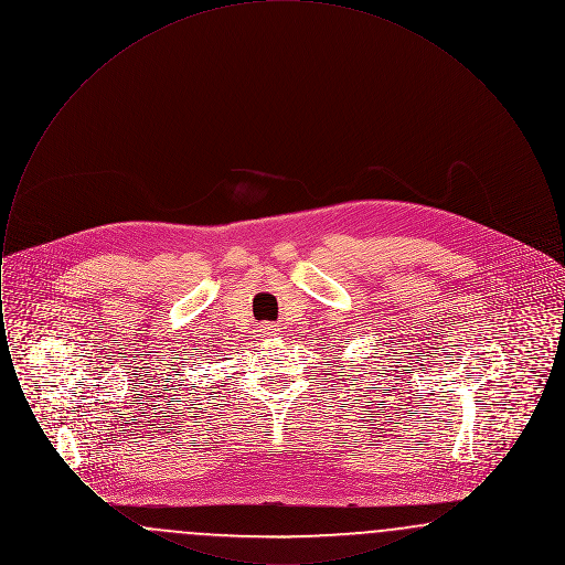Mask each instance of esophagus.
<instances>
[{
    "label": "esophagus",
    "mask_w": 565,
    "mask_h": 565,
    "mask_svg": "<svg viewBox=\"0 0 565 565\" xmlns=\"http://www.w3.org/2000/svg\"><path fill=\"white\" fill-rule=\"evenodd\" d=\"M260 332H263V337H275L279 330H277L273 323H263V326H260Z\"/></svg>",
    "instance_id": "1"
}]
</instances>
